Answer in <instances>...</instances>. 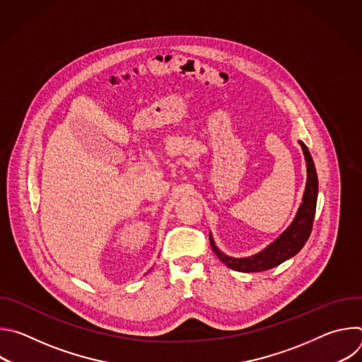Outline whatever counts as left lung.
Returning a JSON list of instances; mask_svg holds the SVG:
<instances>
[{
	"label": "left lung",
	"instance_id": "8db88e82",
	"mask_svg": "<svg viewBox=\"0 0 362 362\" xmlns=\"http://www.w3.org/2000/svg\"><path fill=\"white\" fill-rule=\"evenodd\" d=\"M299 144L305 154L308 180H306L302 204L299 206L296 218L293 219L292 225L272 245H269L261 253L253 255L250 257H245V259H235V257L223 255L215 246L214 239L211 236L212 250L228 268L239 271V272L268 271L271 268L281 265L282 262L289 259V257L296 255L303 247L309 235H311L314 218H315V209H317L318 176H317V170H315V165H314L311 153H309L308 147L302 141H299Z\"/></svg>",
	"mask_w": 362,
	"mask_h": 362
}]
</instances>
